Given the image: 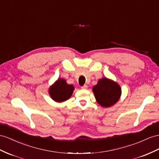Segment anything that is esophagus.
<instances>
[{
  "mask_svg": "<svg viewBox=\"0 0 159 159\" xmlns=\"http://www.w3.org/2000/svg\"><path fill=\"white\" fill-rule=\"evenodd\" d=\"M88 88V87H87V85H86V84H84V85H83V87H81V89H87Z\"/></svg>",
  "mask_w": 159,
  "mask_h": 159,
  "instance_id": "34e87169",
  "label": "esophagus"
}]
</instances>
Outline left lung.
I'll return each mask as SVG.
<instances>
[{
	"label": "left lung",
	"instance_id": "8db88e82",
	"mask_svg": "<svg viewBox=\"0 0 159 159\" xmlns=\"http://www.w3.org/2000/svg\"><path fill=\"white\" fill-rule=\"evenodd\" d=\"M97 102L103 107L116 104L120 98L121 90L120 85L114 81L103 78L93 87Z\"/></svg>",
	"mask_w": 159,
	"mask_h": 159
}]
</instances>
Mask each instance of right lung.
I'll return each mask as SVG.
<instances>
[{"instance_id": "1", "label": "right lung", "mask_w": 159, "mask_h": 159, "mask_svg": "<svg viewBox=\"0 0 159 159\" xmlns=\"http://www.w3.org/2000/svg\"><path fill=\"white\" fill-rule=\"evenodd\" d=\"M74 89L72 84H67L63 79H58L49 89V94L56 102H63L70 99Z\"/></svg>"}]
</instances>
